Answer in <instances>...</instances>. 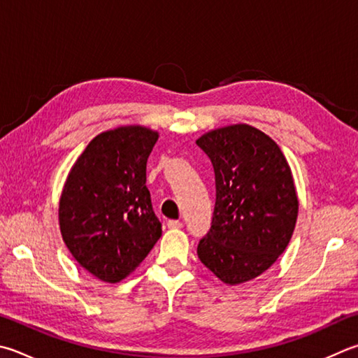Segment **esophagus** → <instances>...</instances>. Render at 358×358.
Instances as JSON below:
<instances>
[{
	"label": "esophagus",
	"instance_id": "obj_1",
	"mask_svg": "<svg viewBox=\"0 0 358 358\" xmlns=\"http://www.w3.org/2000/svg\"><path fill=\"white\" fill-rule=\"evenodd\" d=\"M167 227H169V229L178 230V229H181V227H183V222H180V220H169Z\"/></svg>",
	"mask_w": 358,
	"mask_h": 358
}]
</instances>
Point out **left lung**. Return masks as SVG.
<instances>
[{"label": "left lung", "mask_w": 358, "mask_h": 358, "mask_svg": "<svg viewBox=\"0 0 358 358\" xmlns=\"http://www.w3.org/2000/svg\"><path fill=\"white\" fill-rule=\"evenodd\" d=\"M211 159L216 205L197 255L227 285L262 275L287 249L299 200L291 169L268 134L245 123L197 139Z\"/></svg>", "instance_id": "obj_1"}]
</instances>
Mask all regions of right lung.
Segmentation results:
<instances>
[{
  "label": "right lung",
  "instance_id": "obj_1",
  "mask_svg": "<svg viewBox=\"0 0 358 358\" xmlns=\"http://www.w3.org/2000/svg\"><path fill=\"white\" fill-rule=\"evenodd\" d=\"M157 141V131L139 125L95 136L64 185V243L76 262L103 282L128 277L161 236L145 186L147 159Z\"/></svg>",
  "mask_w": 358,
  "mask_h": 358
}]
</instances>
